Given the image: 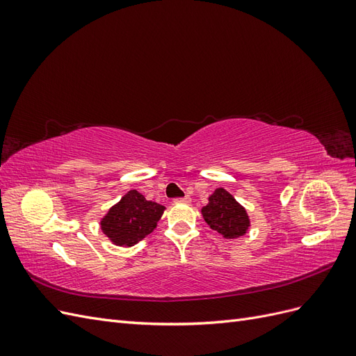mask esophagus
<instances>
[{"mask_svg":"<svg viewBox=\"0 0 356 356\" xmlns=\"http://www.w3.org/2000/svg\"><path fill=\"white\" fill-rule=\"evenodd\" d=\"M174 202H175V203H188V202H190V196H184V197H179V199H175Z\"/></svg>","mask_w":356,"mask_h":356,"instance_id":"1","label":"esophagus"}]
</instances>
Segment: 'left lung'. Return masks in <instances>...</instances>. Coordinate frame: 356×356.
Masks as SVG:
<instances>
[{
  "label": "left lung",
  "mask_w": 356,
  "mask_h": 356,
  "mask_svg": "<svg viewBox=\"0 0 356 356\" xmlns=\"http://www.w3.org/2000/svg\"><path fill=\"white\" fill-rule=\"evenodd\" d=\"M202 215L209 227L225 239L241 238L251 225L245 208L221 187L209 196L208 204L202 208Z\"/></svg>",
  "instance_id": "1"
}]
</instances>
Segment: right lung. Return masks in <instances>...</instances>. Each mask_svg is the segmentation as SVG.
Returning a JSON list of instances; mask_svg holds the SVG:
<instances>
[{"instance_id":"obj_1","label":"right lung","mask_w":356,"mask_h":356,"mask_svg":"<svg viewBox=\"0 0 356 356\" xmlns=\"http://www.w3.org/2000/svg\"><path fill=\"white\" fill-rule=\"evenodd\" d=\"M163 211L165 207L131 190L108 209L101 220V229L114 245L134 246L156 229Z\"/></svg>"}]
</instances>
